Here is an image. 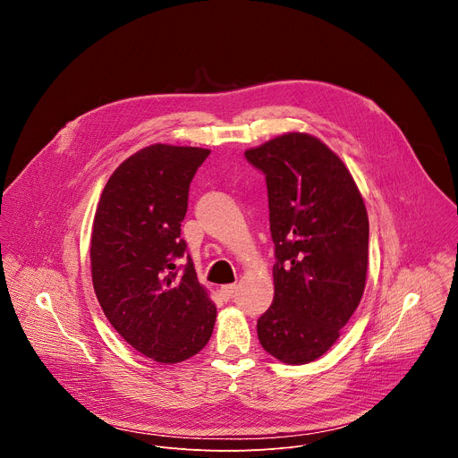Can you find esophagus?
I'll return each instance as SVG.
<instances>
[{"label":"esophagus","instance_id":"esophagus-1","mask_svg":"<svg viewBox=\"0 0 458 458\" xmlns=\"http://www.w3.org/2000/svg\"><path fill=\"white\" fill-rule=\"evenodd\" d=\"M235 290H237L235 284H225V286H221L219 293H221V297H223L225 301H228V299H232V295L235 293Z\"/></svg>","mask_w":458,"mask_h":458}]
</instances>
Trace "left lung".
I'll use <instances>...</instances> for the list:
<instances>
[{
	"label": "left lung",
	"mask_w": 458,
	"mask_h": 458,
	"mask_svg": "<svg viewBox=\"0 0 458 458\" xmlns=\"http://www.w3.org/2000/svg\"><path fill=\"white\" fill-rule=\"evenodd\" d=\"M244 156L267 175L277 259L259 343L281 362L308 364L335 344L362 299L368 212L346 165L310 134L288 132Z\"/></svg>",
	"instance_id": "1"
}]
</instances>
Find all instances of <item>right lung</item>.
<instances>
[{"mask_svg": "<svg viewBox=\"0 0 458 458\" xmlns=\"http://www.w3.org/2000/svg\"><path fill=\"white\" fill-rule=\"evenodd\" d=\"M210 150L150 145L124 159L106 181L92 225V284L114 330L161 364L199 353L217 308L198 281L181 223L190 182Z\"/></svg>", "mask_w": 458, "mask_h": 458, "instance_id": "obj_1", "label": "right lung"}]
</instances>
